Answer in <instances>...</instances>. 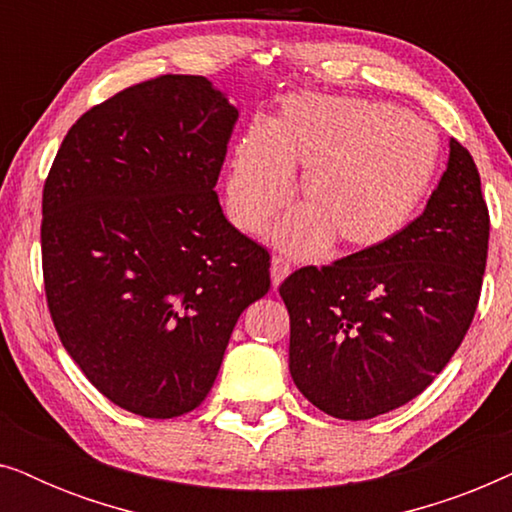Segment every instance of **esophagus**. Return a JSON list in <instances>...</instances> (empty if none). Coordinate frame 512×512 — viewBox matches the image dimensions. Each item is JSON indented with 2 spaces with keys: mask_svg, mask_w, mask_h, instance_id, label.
Returning <instances> with one entry per match:
<instances>
[{
  "mask_svg": "<svg viewBox=\"0 0 512 512\" xmlns=\"http://www.w3.org/2000/svg\"><path fill=\"white\" fill-rule=\"evenodd\" d=\"M291 272V263L286 261L284 256H275L272 258V265H270V275H272V286H279L286 279V275Z\"/></svg>",
  "mask_w": 512,
  "mask_h": 512,
  "instance_id": "obj_1",
  "label": "esophagus"
}]
</instances>
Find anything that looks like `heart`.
<instances>
[{"label": "heart", "instance_id": "heart-1", "mask_svg": "<svg viewBox=\"0 0 512 512\" xmlns=\"http://www.w3.org/2000/svg\"><path fill=\"white\" fill-rule=\"evenodd\" d=\"M438 142L422 118L356 97L305 95L237 139L226 172V209L244 233L282 212L300 174L303 207L272 230L291 254L335 240L361 249L394 235L431 184Z\"/></svg>", "mask_w": 512, "mask_h": 512}]
</instances>
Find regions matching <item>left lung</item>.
Wrapping results in <instances>:
<instances>
[{"mask_svg":"<svg viewBox=\"0 0 512 512\" xmlns=\"http://www.w3.org/2000/svg\"><path fill=\"white\" fill-rule=\"evenodd\" d=\"M487 244L478 167L450 139L447 170L415 221L333 265L300 268L279 286L300 394L352 422L422 394L471 326Z\"/></svg>","mask_w":512,"mask_h":512,"instance_id":"8db88e82","label":"left lung"}]
</instances>
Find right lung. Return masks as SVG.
Wrapping results in <instances>:
<instances>
[{"instance_id": "1", "label": "right lung", "mask_w": 512, "mask_h": 512, "mask_svg": "<svg viewBox=\"0 0 512 512\" xmlns=\"http://www.w3.org/2000/svg\"><path fill=\"white\" fill-rule=\"evenodd\" d=\"M237 109L205 76L165 74L88 109L41 200V263L62 345L93 387L149 419L186 415L219 375L270 254L223 216Z\"/></svg>"}]
</instances>
